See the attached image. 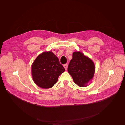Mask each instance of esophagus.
Returning <instances> with one entry per match:
<instances>
[{
  "mask_svg": "<svg viewBox=\"0 0 125 125\" xmlns=\"http://www.w3.org/2000/svg\"><path fill=\"white\" fill-rule=\"evenodd\" d=\"M64 67L65 68V70H67V68H68V65H67V64L64 65Z\"/></svg>",
  "mask_w": 125,
  "mask_h": 125,
  "instance_id": "34e87169",
  "label": "esophagus"
}]
</instances>
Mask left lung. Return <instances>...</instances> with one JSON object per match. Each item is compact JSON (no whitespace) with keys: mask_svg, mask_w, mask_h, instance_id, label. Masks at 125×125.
<instances>
[{"mask_svg":"<svg viewBox=\"0 0 125 125\" xmlns=\"http://www.w3.org/2000/svg\"><path fill=\"white\" fill-rule=\"evenodd\" d=\"M95 65L91 59L80 52H74L68 66V72L74 82L80 87H85L92 80Z\"/></svg>","mask_w":125,"mask_h":125,"instance_id":"obj_1","label":"left lung"}]
</instances>
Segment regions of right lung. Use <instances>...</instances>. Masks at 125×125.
Wrapping results in <instances>:
<instances>
[{
  "instance_id": "obj_1",
  "label": "right lung",
  "mask_w": 125,
  "mask_h": 125,
  "mask_svg": "<svg viewBox=\"0 0 125 125\" xmlns=\"http://www.w3.org/2000/svg\"><path fill=\"white\" fill-rule=\"evenodd\" d=\"M65 70L58 57L51 51L39 54L31 66L33 80L37 86L43 89L52 88Z\"/></svg>"
}]
</instances>
